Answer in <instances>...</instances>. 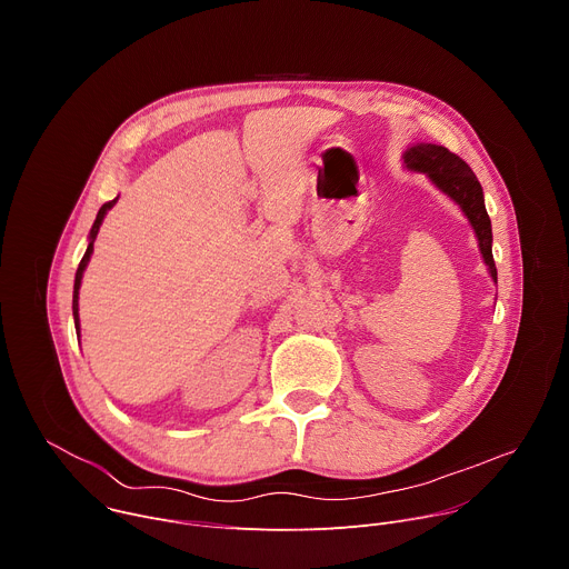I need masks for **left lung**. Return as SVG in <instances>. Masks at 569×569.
<instances>
[{"label":"left lung","mask_w":569,"mask_h":569,"mask_svg":"<svg viewBox=\"0 0 569 569\" xmlns=\"http://www.w3.org/2000/svg\"><path fill=\"white\" fill-rule=\"evenodd\" d=\"M402 164L408 171L423 173L441 193H446L468 218L481 259L489 268L493 283H498V270L493 261V229L491 218L486 213L483 191L475 173L461 157L437 143H412L402 152Z\"/></svg>","instance_id":"left-lung-1"}]
</instances>
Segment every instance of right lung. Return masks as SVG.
<instances>
[{"mask_svg":"<svg viewBox=\"0 0 569 569\" xmlns=\"http://www.w3.org/2000/svg\"><path fill=\"white\" fill-rule=\"evenodd\" d=\"M117 200H119V198H114V200L106 202V204L99 209L97 220H94V224H92V229H90V236H88V240H90V242H88V250H86L83 259H80L78 270H76V279H73V299H71L73 323H76V336H80V319H78V290H80V281H83L86 268H88V263H90V259H92V252H94V240H97V233H99V229H101V224H103V218H106V213L117 204Z\"/></svg>","mask_w":569,"mask_h":569,"instance_id":"add662e5","label":"right lung"}]
</instances>
